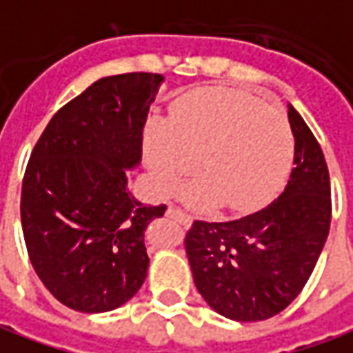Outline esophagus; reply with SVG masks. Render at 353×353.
<instances>
[{
  "instance_id": "34e87169",
  "label": "esophagus",
  "mask_w": 353,
  "mask_h": 353,
  "mask_svg": "<svg viewBox=\"0 0 353 353\" xmlns=\"http://www.w3.org/2000/svg\"><path fill=\"white\" fill-rule=\"evenodd\" d=\"M168 216L172 219L179 221V223H183V225H191V223H193V218H191L189 214H185V212H181L179 208H174V206H170L168 208Z\"/></svg>"
}]
</instances>
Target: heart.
I'll list each match as a JSON object with an SVG mask.
<instances>
[{
    "instance_id": "1",
    "label": "heart",
    "mask_w": 353,
    "mask_h": 353,
    "mask_svg": "<svg viewBox=\"0 0 353 353\" xmlns=\"http://www.w3.org/2000/svg\"><path fill=\"white\" fill-rule=\"evenodd\" d=\"M143 157L164 193L174 191L201 157L204 174L187 185L185 201L246 212L283 187L294 160V135L287 118L262 99L210 88L185 95L168 120L145 128Z\"/></svg>"
}]
</instances>
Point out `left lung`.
<instances>
[{"label":"left lung","mask_w":353,"mask_h":353,"mask_svg":"<svg viewBox=\"0 0 353 353\" xmlns=\"http://www.w3.org/2000/svg\"><path fill=\"white\" fill-rule=\"evenodd\" d=\"M294 168L285 191L233 221H194L185 236L194 285L214 312L263 321L283 312L310 279L331 228V181L321 147L288 105Z\"/></svg>","instance_id":"1"}]
</instances>
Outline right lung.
Listing matches in <instances>:
<instances>
[{
    "label": "right lung",
    "instance_id": "right-lung-1",
    "mask_svg": "<svg viewBox=\"0 0 353 353\" xmlns=\"http://www.w3.org/2000/svg\"><path fill=\"white\" fill-rule=\"evenodd\" d=\"M162 82L149 72L101 78L51 118L32 151L22 233L41 283L70 310H117L145 283V229L166 204L137 201L128 170L141 164L143 125Z\"/></svg>",
    "mask_w": 353,
    "mask_h": 353
}]
</instances>
